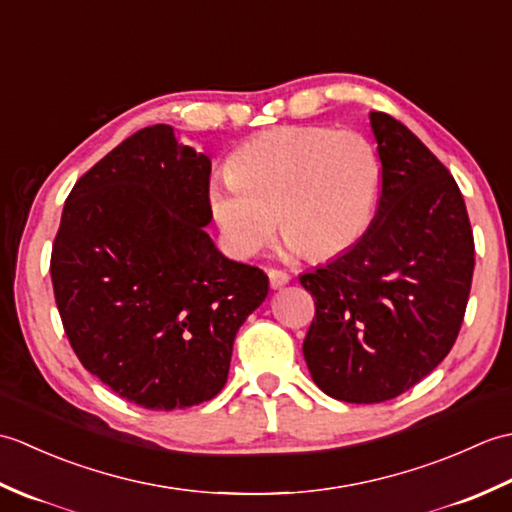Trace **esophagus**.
<instances>
[{
  "mask_svg": "<svg viewBox=\"0 0 512 512\" xmlns=\"http://www.w3.org/2000/svg\"><path fill=\"white\" fill-rule=\"evenodd\" d=\"M268 279H270V288L273 290H279L284 288L288 281H290V275L286 273V270H279V268H270L268 270Z\"/></svg>",
  "mask_w": 512,
  "mask_h": 512,
  "instance_id": "esophagus-1",
  "label": "esophagus"
}]
</instances>
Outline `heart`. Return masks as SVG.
<instances>
[{
	"mask_svg": "<svg viewBox=\"0 0 512 512\" xmlns=\"http://www.w3.org/2000/svg\"><path fill=\"white\" fill-rule=\"evenodd\" d=\"M378 191L380 160L363 134L286 125L239 145L206 204L233 257L262 253L279 222L288 246L319 262L365 235Z\"/></svg>",
	"mask_w": 512,
	"mask_h": 512,
	"instance_id": "1",
	"label": "heart"
}]
</instances>
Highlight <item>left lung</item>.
<instances>
[{
	"label": "left lung",
	"mask_w": 512,
	"mask_h": 512,
	"mask_svg": "<svg viewBox=\"0 0 512 512\" xmlns=\"http://www.w3.org/2000/svg\"><path fill=\"white\" fill-rule=\"evenodd\" d=\"M383 191L365 235L301 275L314 297L303 341L312 380L356 405L400 396L451 352L469 303L475 244L462 193L422 140L369 114Z\"/></svg>",
	"instance_id": "1"
}]
</instances>
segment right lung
<instances>
[{
  "instance_id": "add662e5",
  "label": "right lung",
  "mask_w": 512,
  "mask_h": 512,
  "mask_svg": "<svg viewBox=\"0 0 512 512\" xmlns=\"http://www.w3.org/2000/svg\"><path fill=\"white\" fill-rule=\"evenodd\" d=\"M211 160L169 125L123 140L76 180L52 244L54 301L74 354L154 411L222 391L237 330L268 295L264 270L206 235Z\"/></svg>"
}]
</instances>
